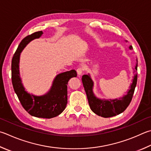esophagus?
<instances>
[{"instance_id":"esophagus-1","label":"esophagus","mask_w":151,"mask_h":151,"mask_svg":"<svg viewBox=\"0 0 151 151\" xmlns=\"http://www.w3.org/2000/svg\"><path fill=\"white\" fill-rule=\"evenodd\" d=\"M76 71H77V74L78 76H81L82 75V74L83 73V71H84V69L83 68L81 67H79L78 68H77V70H76Z\"/></svg>"}]
</instances>
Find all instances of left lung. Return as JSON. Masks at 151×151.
I'll return each mask as SVG.
<instances>
[{"instance_id":"1","label":"left lung","mask_w":151,"mask_h":151,"mask_svg":"<svg viewBox=\"0 0 151 151\" xmlns=\"http://www.w3.org/2000/svg\"><path fill=\"white\" fill-rule=\"evenodd\" d=\"M129 49H132V46L130 45ZM135 69L137 70V63L135 66ZM82 81L92 111L99 116L110 117L122 113L129 105L137 82V75L136 74L134 76L133 83L131 84L127 94L122 98L115 100H101L96 97L92 90L94 83L90 78V75H83Z\"/></svg>"}]
</instances>
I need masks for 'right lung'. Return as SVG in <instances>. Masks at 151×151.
I'll use <instances>...</instances> for the list:
<instances>
[{
	"label": "right lung",
	"instance_id": "1",
	"mask_svg": "<svg viewBox=\"0 0 151 151\" xmlns=\"http://www.w3.org/2000/svg\"><path fill=\"white\" fill-rule=\"evenodd\" d=\"M42 34V31L33 33L24 37L19 44L12 59V83L22 106L28 113L36 117L49 119L59 116L66 108L68 82L71 78L76 77L77 74L75 70L59 74L54 79L50 90L43 96H37L26 91L19 73L20 53L29 42L40 37Z\"/></svg>",
	"mask_w": 151,
	"mask_h": 151
}]
</instances>
